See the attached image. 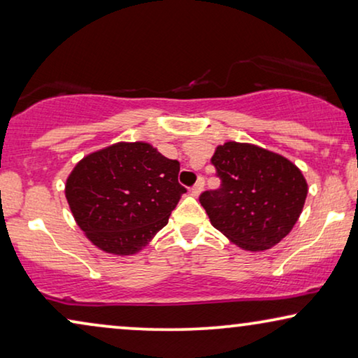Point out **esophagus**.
<instances>
[{
	"label": "esophagus",
	"mask_w": 358,
	"mask_h": 358,
	"mask_svg": "<svg viewBox=\"0 0 358 358\" xmlns=\"http://www.w3.org/2000/svg\"><path fill=\"white\" fill-rule=\"evenodd\" d=\"M203 185H205L203 178H199V180H197V182H195V185L192 187V195H195V197H197V195H200V192H202V190H203Z\"/></svg>",
	"instance_id": "esophagus-1"
}]
</instances>
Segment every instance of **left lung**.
I'll return each instance as SVG.
<instances>
[{
	"instance_id": "obj_1",
	"label": "left lung",
	"mask_w": 358,
	"mask_h": 358,
	"mask_svg": "<svg viewBox=\"0 0 358 358\" xmlns=\"http://www.w3.org/2000/svg\"><path fill=\"white\" fill-rule=\"evenodd\" d=\"M212 164L222 185L199 200L210 222L246 251L280 243L300 217L308 184L292 161L256 145L228 143L215 150Z\"/></svg>"
}]
</instances>
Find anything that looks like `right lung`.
<instances>
[{"label":"right lung","instance_id":"add662e5","mask_svg":"<svg viewBox=\"0 0 358 358\" xmlns=\"http://www.w3.org/2000/svg\"><path fill=\"white\" fill-rule=\"evenodd\" d=\"M180 164L143 141L115 143L87 155L66 179L78 227L102 251L130 256L168 224L185 187Z\"/></svg>","mask_w":358,"mask_h":358}]
</instances>
